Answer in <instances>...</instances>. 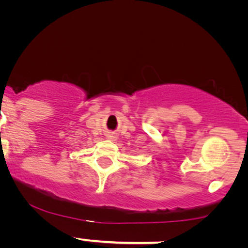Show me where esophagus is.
<instances>
[{
    "label": "esophagus",
    "instance_id": "1",
    "mask_svg": "<svg viewBox=\"0 0 248 248\" xmlns=\"http://www.w3.org/2000/svg\"><path fill=\"white\" fill-rule=\"evenodd\" d=\"M106 137H107V139H109V140H116L117 139L116 135H115L114 133H108Z\"/></svg>",
    "mask_w": 248,
    "mask_h": 248
}]
</instances>
